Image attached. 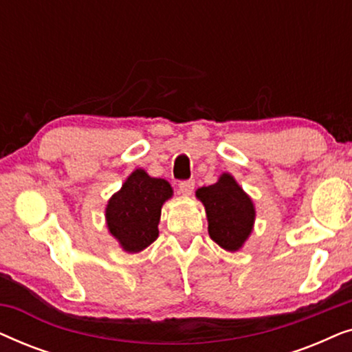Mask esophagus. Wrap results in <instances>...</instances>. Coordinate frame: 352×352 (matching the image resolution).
I'll return each mask as SVG.
<instances>
[{"instance_id": "obj_1", "label": "esophagus", "mask_w": 352, "mask_h": 352, "mask_svg": "<svg viewBox=\"0 0 352 352\" xmlns=\"http://www.w3.org/2000/svg\"><path fill=\"white\" fill-rule=\"evenodd\" d=\"M194 187H195V181L194 179H187V181H181L179 182V190L184 195H190L192 192H194Z\"/></svg>"}]
</instances>
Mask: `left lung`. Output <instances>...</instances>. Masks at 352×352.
Listing matches in <instances>:
<instances>
[{
	"instance_id": "left-lung-1",
	"label": "left lung",
	"mask_w": 352,
	"mask_h": 352,
	"mask_svg": "<svg viewBox=\"0 0 352 352\" xmlns=\"http://www.w3.org/2000/svg\"><path fill=\"white\" fill-rule=\"evenodd\" d=\"M197 197L205 205L210 237L229 252L242 247L253 229L254 206L234 177L224 173L216 184L197 190Z\"/></svg>"
}]
</instances>
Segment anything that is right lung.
Here are the masks:
<instances>
[{
	"instance_id": "obj_1",
	"label": "right lung",
	"mask_w": 352,
	"mask_h": 352,
	"mask_svg": "<svg viewBox=\"0 0 352 352\" xmlns=\"http://www.w3.org/2000/svg\"><path fill=\"white\" fill-rule=\"evenodd\" d=\"M171 195L173 189L165 179L151 177L144 170L128 177L105 210L110 234L123 250L138 253L158 237L162 205Z\"/></svg>"
}]
</instances>
